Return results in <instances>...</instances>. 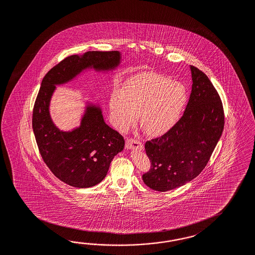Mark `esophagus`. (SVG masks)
I'll list each match as a JSON object with an SVG mask.
<instances>
[{
	"mask_svg": "<svg viewBox=\"0 0 255 255\" xmlns=\"http://www.w3.org/2000/svg\"><path fill=\"white\" fill-rule=\"evenodd\" d=\"M126 147L128 149H143L144 145L143 144L136 139H132V138H129L126 140Z\"/></svg>",
	"mask_w": 255,
	"mask_h": 255,
	"instance_id": "34e87169",
	"label": "esophagus"
}]
</instances>
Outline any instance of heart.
I'll list each match as a JSON object with an SVG mask.
<instances>
[{
	"mask_svg": "<svg viewBox=\"0 0 255 255\" xmlns=\"http://www.w3.org/2000/svg\"><path fill=\"white\" fill-rule=\"evenodd\" d=\"M187 100L186 87L155 72L129 78L111 96L110 114L120 131H126L137 119L151 135L169 131L177 123Z\"/></svg>",
	"mask_w": 255,
	"mask_h": 255,
	"instance_id": "1",
	"label": "heart"
}]
</instances>
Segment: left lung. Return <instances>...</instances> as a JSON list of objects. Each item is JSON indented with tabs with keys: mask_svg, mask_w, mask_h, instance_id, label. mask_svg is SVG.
<instances>
[{
	"mask_svg": "<svg viewBox=\"0 0 255 255\" xmlns=\"http://www.w3.org/2000/svg\"><path fill=\"white\" fill-rule=\"evenodd\" d=\"M192 90L184 115L160 137L146 141L151 168L143 181L165 192L186 185L205 168L224 130L223 104L205 73L190 66Z\"/></svg>",
	"mask_w": 255,
	"mask_h": 255,
	"instance_id": "obj_1",
	"label": "left lung"
}]
</instances>
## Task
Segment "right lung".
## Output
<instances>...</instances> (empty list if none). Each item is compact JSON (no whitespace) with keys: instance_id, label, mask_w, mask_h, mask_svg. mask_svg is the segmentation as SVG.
<instances>
[{"instance_id":"obj_1","label":"right lung","mask_w":255,"mask_h":255,"mask_svg":"<svg viewBox=\"0 0 255 255\" xmlns=\"http://www.w3.org/2000/svg\"><path fill=\"white\" fill-rule=\"evenodd\" d=\"M119 51H90L66 57L50 69L41 82L32 113V128L41 158L58 179L87 188L106 177L110 162L124 148V139L104 121L99 106L88 103L81 125L60 131L53 123L49 106L56 86L69 83L84 69L108 71L121 63Z\"/></svg>"}]
</instances>
